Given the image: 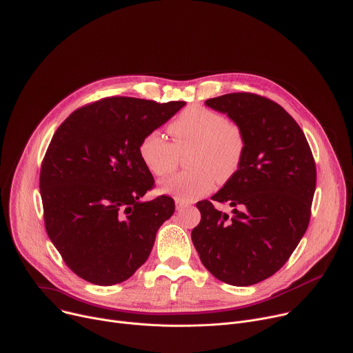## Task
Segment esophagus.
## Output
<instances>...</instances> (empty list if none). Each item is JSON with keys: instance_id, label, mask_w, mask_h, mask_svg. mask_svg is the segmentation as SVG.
Listing matches in <instances>:
<instances>
[{"instance_id": "obj_1", "label": "esophagus", "mask_w": 353, "mask_h": 353, "mask_svg": "<svg viewBox=\"0 0 353 353\" xmlns=\"http://www.w3.org/2000/svg\"><path fill=\"white\" fill-rule=\"evenodd\" d=\"M185 207H187V205H185L183 201L176 200V210H177V211H181V210H183V208H185Z\"/></svg>"}]
</instances>
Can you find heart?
<instances>
[{
    "label": "heart",
    "mask_w": 353,
    "mask_h": 353,
    "mask_svg": "<svg viewBox=\"0 0 353 353\" xmlns=\"http://www.w3.org/2000/svg\"><path fill=\"white\" fill-rule=\"evenodd\" d=\"M170 143L159 131L146 134L138 148L145 168L156 177L170 173L179 154L187 152V172L168 179L160 191L179 201H194L221 183L231 180L239 170L246 150L242 128L221 112L201 105L185 108L170 125Z\"/></svg>",
    "instance_id": "heart-1"
}]
</instances>
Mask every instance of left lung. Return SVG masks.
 <instances>
[{
	"mask_svg": "<svg viewBox=\"0 0 353 353\" xmlns=\"http://www.w3.org/2000/svg\"><path fill=\"white\" fill-rule=\"evenodd\" d=\"M205 105L238 123L246 150L236 174L211 200L241 206L233 216L197 203L201 221L191 239L207 270L232 285L274 274L307 231L315 191V162L299 123L274 101L231 92Z\"/></svg>",
	"mask_w": 353,
	"mask_h": 353,
	"instance_id": "left-lung-1",
	"label": "left lung"
}]
</instances>
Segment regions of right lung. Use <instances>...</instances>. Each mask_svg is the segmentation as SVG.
Here are the masks:
<instances>
[{"instance_id": "right-lung-1", "label": "right lung", "mask_w": 353, "mask_h": 353, "mask_svg": "<svg viewBox=\"0 0 353 353\" xmlns=\"http://www.w3.org/2000/svg\"><path fill=\"white\" fill-rule=\"evenodd\" d=\"M184 105L110 97L76 110L57 128L39 179L45 227L79 277L112 285L149 258L174 201L141 200L154 180L138 148Z\"/></svg>"}]
</instances>
